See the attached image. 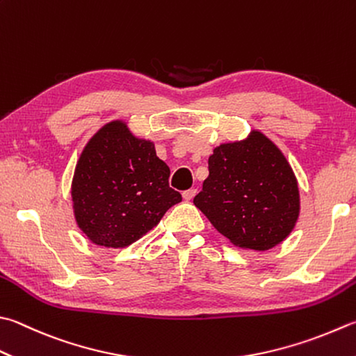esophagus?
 <instances>
[{
  "mask_svg": "<svg viewBox=\"0 0 356 356\" xmlns=\"http://www.w3.org/2000/svg\"><path fill=\"white\" fill-rule=\"evenodd\" d=\"M195 195H197V189H189V191L183 192V198H184L186 201H191Z\"/></svg>",
  "mask_w": 356,
  "mask_h": 356,
  "instance_id": "esophagus-1",
  "label": "esophagus"
}]
</instances>
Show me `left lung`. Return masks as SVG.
Wrapping results in <instances>:
<instances>
[{
  "instance_id": "8db88e82",
  "label": "left lung",
  "mask_w": 356,
  "mask_h": 356,
  "mask_svg": "<svg viewBox=\"0 0 356 356\" xmlns=\"http://www.w3.org/2000/svg\"><path fill=\"white\" fill-rule=\"evenodd\" d=\"M193 204L243 250L266 251L284 241L299 217V187L279 147L252 130L209 156V177Z\"/></svg>"
}]
</instances>
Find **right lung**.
I'll return each instance as SVG.
<instances>
[{
	"label": "right lung",
	"instance_id": "obj_1",
	"mask_svg": "<svg viewBox=\"0 0 356 356\" xmlns=\"http://www.w3.org/2000/svg\"><path fill=\"white\" fill-rule=\"evenodd\" d=\"M169 177L152 140L136 138L122 120H111L88 140L74 170L77 226L97 246L135 243L181 201Z\"/></svg>",
	"mask_w": 356,
	"mask_h": 356
}]
</instances>
